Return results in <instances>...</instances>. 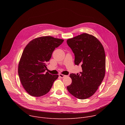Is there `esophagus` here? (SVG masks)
I'll use <instances>...</instances> for the list:
<instances>
[{"mask_svg":"<svg viewBox=\"0 0 125 125\" xmlns=\"http://www.w3.org/2000/svg\"><path fill=\"white\" fill-rule=\"evenodd\" d=\"M59 76L61 78H64L65 77H66V75H63V74H59Z\"/></svg>","mask_w":125,"mask_h":125,"instance_id":"obj_1","label":"esophagus"}]
</instances>
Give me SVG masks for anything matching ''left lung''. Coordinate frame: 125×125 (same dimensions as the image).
<instances>
[{
	"mask_svg": "<svg viewBox=\"0 0 125 125\" xmlns=\"http://www.w3.org/2000/svg\"><path fill=\"white\" fill-rule=\"evenodd\" d=\"M75 55V64L82 72L71 74L72 83L67 88L75 97L84 99L97 91L105 76V54L101 42L94 36L83 33L67 41Z\"/></svg>",
	"mask_w": 125,
	"mask_h": 125,
	"instance_id": "obj_1",
	"label": "left lung"
}]
</instances>
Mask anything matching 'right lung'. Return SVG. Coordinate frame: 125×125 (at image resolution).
Here are the masks:
<instances>
[{"label": "right lung", "mask_w": 125, "mask_h": 125, "mask_svg": "<svg viewBox=\"0 0 125 125\" xmlns=\"http://www.w3.org/2000/svg\"><path fill=\"white\" fill-rule=\"evenodd\" d=\"M64 42L50 36L36 38L25 48L18 65V75L26 91L35 97L48 93L58 75L45 72L53 51Z\"/></svg>", "instance_id": "1"}]
</instances>
